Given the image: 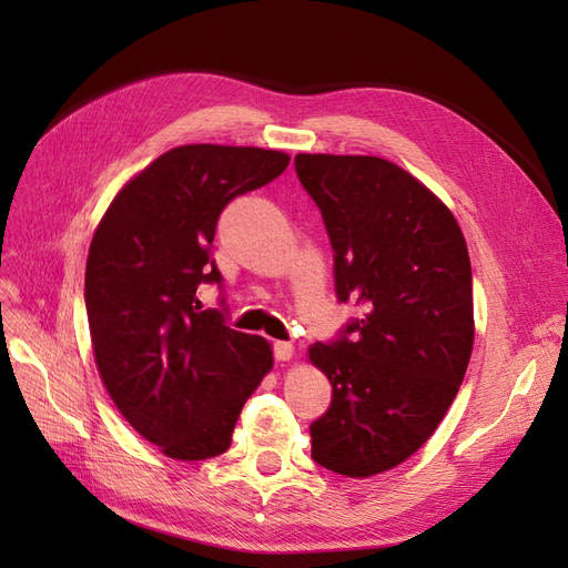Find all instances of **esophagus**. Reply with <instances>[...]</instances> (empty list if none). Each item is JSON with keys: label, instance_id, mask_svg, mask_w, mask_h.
<instances>
[{"label": "esophagus", "instance_id": "esophagus-1", "mask_svg": "<svg viewBox=\"0 0 568 568\" xmlns=\"http://www.w3.org/2000/svg\"><path fill=\"white\" fill-rule=\"evenodd\" d=\"M294 355H296L294 343H286V341H277V343H274V357L282 359V363H288V359L294 357Z\"/></svg>", "mask_w": 568, "mask_h": 568}]
</instances>
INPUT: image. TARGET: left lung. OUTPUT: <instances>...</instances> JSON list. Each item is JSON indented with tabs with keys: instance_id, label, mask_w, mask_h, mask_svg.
Here are the masks:
<instances>
[{
	"instance_id": "left-lung-1",
	"label": "left lung",
	"mask_w": 568,
	"mask_h": 568,
	"mask_svg": "<svg viewBox=\"0 0 568 568\" xmlns=\"http://www.w3.org/2000/svg\"><path fill=\"white\" fill-rule=\"evenodd\" d=\"M296 173L334 248L338 301L363 315L307 359L329 379L313 459L369 478L415 455L443 422L474 348L471 263L432 189L379 156L298 153Z\"/></svg>"
}]
</instances>
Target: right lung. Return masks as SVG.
Instances as JSON below:
<instances>
[{"label":"right lung","instance_id":"add662e5","mask_svg":"<svg viewBox=\"0 0 568 568\" xmlns=\"http://www.w3.org/2000/svg\"><path fill=\"white\" fill-rule=\"evenodd\" d=\"M288 161L257 146H175L123 184L94 230L84 270L94 363L120 415L165 457L225 453L274 365L267 338L201 311L196 288L220 282L211 246L222 209Z\"/></svg>","mask_w":568,"mask_h":568}]
</instances>
